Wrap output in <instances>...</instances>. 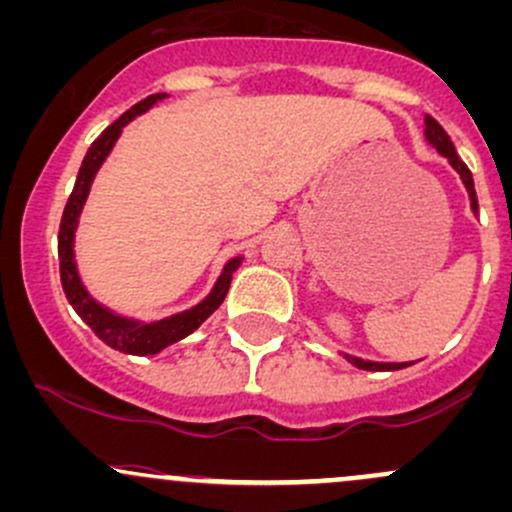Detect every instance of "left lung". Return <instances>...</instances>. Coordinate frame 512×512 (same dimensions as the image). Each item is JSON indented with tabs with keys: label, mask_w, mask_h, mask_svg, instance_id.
I'll return each instance as SVG.
<instances>
[{
	"label": "left lung",
	"mask_w": 512,
	"mask_h": 512,
	"mask_svg": "<svg viewBox=\"0 0 512 512\" xmlns=\"http://www.w3.org/2000/svg\"><path fill=\"white\" fill-rule=\"evenodd\" d=\"M424 139L429 142V147L437 149L441 157L449 159V164L454 166V171L461 176L466 191H469L471 211L478 213V198H476V188H473V176H471L469 166L461 161L459 154H456L454 142L449 139V134L444 132V127H441L432 115H424ZM343 358L360 370H402V368H407V365H412V363H378V360H363V358H355V355H348V353H343Z\"/></svg>",
	"instance_id": "left-lung-1"
}]
</instances>
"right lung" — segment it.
Masks as SVG:
<instances>
[{"mask_svg":"<svg viewBox=\"0 0 512 512\" xmlns=\"http://www.w3.org/2000/svg\"><path fill=\"white\" fill-rule=\"evenodd\" d=\"M169 98L166 93L149 95L142 102H137L134 107H129L120 120L112 122L105 132L90 144L88 154H85L83 164H80L78 179H75L73 193L66 203V211H63L61 218V230H58V260H61V284L63 292H66V299L71 301L75 314L85 321L95 331V336L100 338L102 343H107L110 348L120 353L129 355H154L164 351L166 346H174L181 338H186L188 333L196 331L208 316L223 304L225 294H228L230 282H233V272L238 270L242 255L233 257V260L225 262L223 272L215 279L213 289L206 294L196 306L191 309L179 311V314L164 316V319H152V321H139L132 319V316H122L117 311H112L110 306L100 304L93 294L88 292V287L80 279L78 265H75V230H78L80 213H83L85 201H88L90 186H93L95 174L100 171L102 161L110 157L112 147L120 139L122 129H125L129 122L137 115H144L149 107L157 105L159 100Z\"/></svg>","mask_w":512,"mask_h":512,"instance_id":"add662e5","label":"right lung"}]
</instances>
